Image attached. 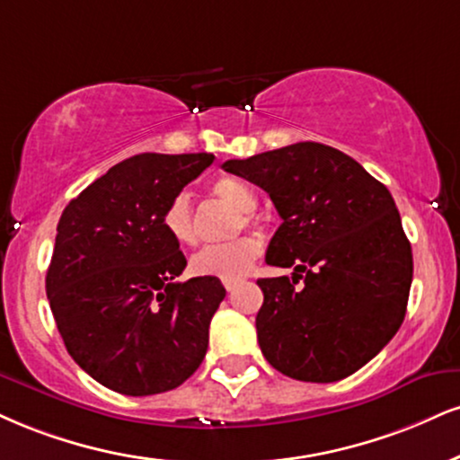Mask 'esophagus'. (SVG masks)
I'll return each mask as SVG.
<instances>
[{
  "mask_svg": "<svg viewBox=\"0 0 460 460\" xmlns=\"http://www.w3.org/2000/svg\"><path fill=\"white\" fill-rule=\"evenodd\" d=\"M237 285H240V280H225V289L226 291H234Z\"/></svg>",
  "mask_w": 460,
  "mask_h": 460,
  "instance_id": "obj_1",
  "label": "esophagus"
}]
</instances>
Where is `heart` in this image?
Wrapping results in <instances>:
<instances>
[{
    "label": "heart",
    "instance_id": "b5f03b06",
    "mask_svg": "<svg viewBox=\"0 0 460 460\" xmlns=\"http://www.w3.org/2000/svg\"><path fill=\"white\" fill-rule=\"evenodd\" d=\"M212 195L240 212L242 220H237L235 231H242L244 225L251 226L254 223L251 212L257 208V192L248 181L235 175L218 177L212 184ZM163 229L180 246H192L197 242V220L190 197L186 192H177L167 203L163 212ZM259 252H261V244L257 237L251 235L237 237L226 244L206 246L190 259V272L201 279L240 280L251 272Z\"/></svg>",
    "mask_w": 460,
    "mask_h": 460
}]
</instances>
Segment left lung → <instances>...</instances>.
<instances>
[{
	"mask_svg": "<svg viewBox=\"0 0 460 460\" xmlns=\"http://www.w3.org/2000/svg\"><path fill=\"white\" fill-rule=\"evenodd\" d=\"M223 169L268 192L283 225L265 261L296 268L291 280H257L265 359L300 381L349 377L388 345L407 311L413 257L390 190L314 141L226 160Z\"/></svg>",
	"mask_w": 460,
	"mask_h": 460,
	"instance_id": "1",
	"label": "left lung"
}]
</instances>
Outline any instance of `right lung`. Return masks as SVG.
Instances as JSON below:
<instances>
[{"mask_svg": "<svg viewBox=\"0 0 460 460\" xmlns=\"http://www.w3.org/2000/svg\"><path fill=\"white\" fill-rule=\"evenodd\" d=\"M212 154H137L92 181L62 212L47 297L64 345L104 388L149 396L181 385L208 351L225 300L218 279L175 283L186 257L163 212Z\"/></svg>", "mask_w": 460, "mask_h": 460, "instance_id": "1", "label": "right lung"}]
</instances>
